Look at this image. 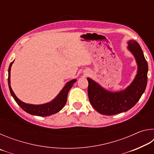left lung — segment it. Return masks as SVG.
I'll return each mask as SVG.
<instances>
[{
	"label": "left lung",
	"instance_id": "obj_1",
	"mask_svg": "<svg viewBox=\"0 0 154 154\" xmlns=\"http://www.w3.org/2000/svg\"><path fill=\"white\" fill-rule=\"evenodd\" d=\"M128 49L138 64L136 77L126 90L111 92L103 89L88 78V94L90 103L99 113L113 116L128 111L136 105L145 92L147 82L148 65L141 48L136 41H128Z\"/></svg>",
	"mask_w": 154,
	"mask_h": 154
}]
</instances>
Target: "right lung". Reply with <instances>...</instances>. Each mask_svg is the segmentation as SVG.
Segmentation results:
<instances>
[{
  "instance_id": "1",
  "label": "right lung",
  "mask_w": 154,
  "mask_h": 154,
  "mask_svg": "<svg viewBox=\"0 0 154 154\" xmlns=\"http://www.w3.org/2000/svg\"><path fill=\"white\" fill-rule=\"evenodd\" d=\"M13 61L9 65L8 72V84L10 92H11V96L14 97L15 102L17 103L23 110L25 111L27 113H30L34 116H41V117H46L51 116L52 114H55L58 113L61 109L64 107L65 104L67 100V95L69 93V91L73 85L74 83L76 82V79H73L70 81L68 82L65 86L62 88V90L59 94L57 96V97L54 99L53 100L51 101L48 103L43 104V105H30V104H26L22 101H21L20 99H18L16 96L15 95L14 92H13L11 85H10V71H11V67L13 64Z\"/></svg>"
}]
</instances>
